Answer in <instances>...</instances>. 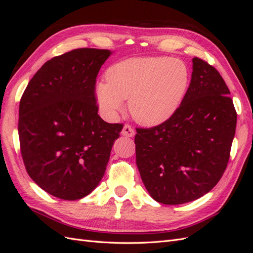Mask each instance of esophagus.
<instances>
[{
  "mask_svg": "<svg viewBox=\"0 0 253 253\" xmlns=\"http://www.w3.org/2000/svg\"><path fill=\"white\" fill-rule=\"evenodd\" d=\"M121 135L126 136V137H133L135 135V131L129 125H125L124 128H122V131H121Z\"/></svg>",
  "mask_w": 253,
  "mask_h": 253,
  "instance_id": "obj_1",
  "label": "esophagus"
}]
</instances>
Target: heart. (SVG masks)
Masks as SVG:
<instances>
[{
    "instance_id": "obj_1",
    "label": "heart",
    "mask_w": 253,
    "mask_h": 253,
    "mask_svg": "<svg viewBox=\"0 0 253 253\" xmlns=\"http://www.w3.org/2000/svg\"><path fill=\"white\" fill-rule=\"evenodd\" d=\"M108 83L97 84L96 96L103 111L114 115L128 101L138 124L156 126L177 112L189 86L190 75L180 60L167 57L131 58L113 65Z\"/></svg>"
}]
</instances>
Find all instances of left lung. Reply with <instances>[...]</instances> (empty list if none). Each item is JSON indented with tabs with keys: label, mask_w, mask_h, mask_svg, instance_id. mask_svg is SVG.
<instances>
[{
	"label": "left lung",
	"mask_w": 253,
	"mask_h": 253,
	"mask_svg": "<svg viewBox=\"0 0 253 253\" xmlns=\"http://www.w3.org/2000/svg\"><path fill=\"white\" fill-rule=\"evenodd\" d=\"M185 98L173 116L137 127L136 164L150 195L180 205L208 193L223 176L235 134L236 111L215 67L193 58Z\"/></svg>",
	"instance_id": "left-lung-1"
}]
</instances>
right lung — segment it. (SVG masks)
I'll use <instances>...</instances> for the list:
<instances>
[{
  "instance_id": "add662e5",
  "label": "right lung",
  "mask_w": 253,
  "mask_h": 253,
  "mask_svg": "<svg viewBox=\"0 0 253 253\" xmlns=\"http://www.w3.org/2000/svg\"><path fill=\"white\" fill-rule=\"evenodd\" d=\"M108 49L78 48L38 71L19 108L21 155L28 175L61 200L86 196L102 179L124 125L98 115L96 78Z\"/></svg>"
}]
</instances>
